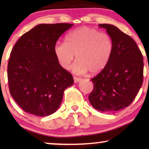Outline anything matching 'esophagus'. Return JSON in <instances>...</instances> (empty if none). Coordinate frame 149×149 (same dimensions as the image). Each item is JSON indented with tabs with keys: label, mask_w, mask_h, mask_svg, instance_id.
<instances>
[{
	"label": "esophagus",
	"mask_w": 149,
	"mask_h": 149,
	"mask_svg": "<svg viewBox=\"0 0 149 149\" xmlns=\"http://www.w3.org/2000/svg\"><path fill=\"white\" fill-rule=\"evenodd\" d=\"M81 80V78H79V77H74V83H77V82H79Z\"/></svg>",
	"instance_id": "1"
}]
</instances>
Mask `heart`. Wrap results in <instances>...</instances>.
Segmentation results:
<instances>
[{"label":"heart","mask_w":149,"mask_h":149,"mask_svg":"<svg viewBox=\"0 0 149 149\" xmlns=\"http://www.w3.org/2000/svg\"><path fill=\"white\" fill-rule=\"evenodd\" d=\"M113 51V42L109 34L87 26L74 30L66 36V42H57L54 46L57 60L66 70L70 68L76 55L77 60L72 70L77 74L100 72L109 63Z\"/></svg>","instance_id":"b5f03b06"}]
</instances>
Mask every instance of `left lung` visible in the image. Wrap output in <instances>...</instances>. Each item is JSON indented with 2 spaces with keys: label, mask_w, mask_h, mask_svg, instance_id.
<instances>
[{
  "label": "left lung",
  "mask_w": 149,
  "mask_h": 149,
  "mask_svg": "<svg viewBox=\"0 0 149 149\" xmlns=\"http://www.w3.org/2000/svg\"><path fill=\"white\" fill-rule=\"evenodd\" d=\"M113 42V51L107 66L91 79L93 89L89 100L96 110L113 113L130 106L143 82V56L131 36L113 25L99 24Z\"/></svg>",
  "instance_id": "obj_1"
}]
</instances>
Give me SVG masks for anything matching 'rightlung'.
<instances>
[{
  "label": "right lung",
  "instance_id": "obj_1",
  "mask_svg": "<svg viewBox=\"0 0 149 149\" xmlns=\"http://www.w3.org/2000/svg\"><path fill=\"white\" fill-rule=\"evenodd\" d=\"M72 26L39 24L24 34L11 50L7 66L10 93L26 113L52 115L61 104L65 89L74 83L54 53L57 40Z\"/></svg>",
  "mask_w": 149,
  "mask_h": 149
}]
</instances>
